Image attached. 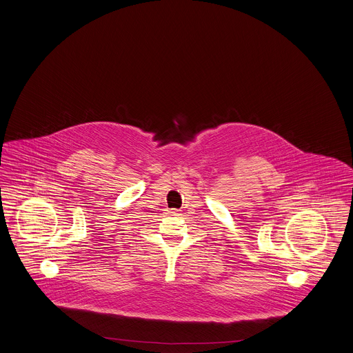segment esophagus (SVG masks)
<instances>
[{
	"label": "esophagus",
	"instance_id": "esophagus-1",
	"mask_svg": "<svg viewBox=\"0 0 353 353\" xmlns=\"http://www.w3.org/2000/svg\"><path fill=\"white\" fill-rule=\"evenodd\" d=\"M169 212H170L172 215H179V214H180V210H170Z\"/></svg>",
	"mask_w": 353,
	"mask_h": 353
}]
</instances>
